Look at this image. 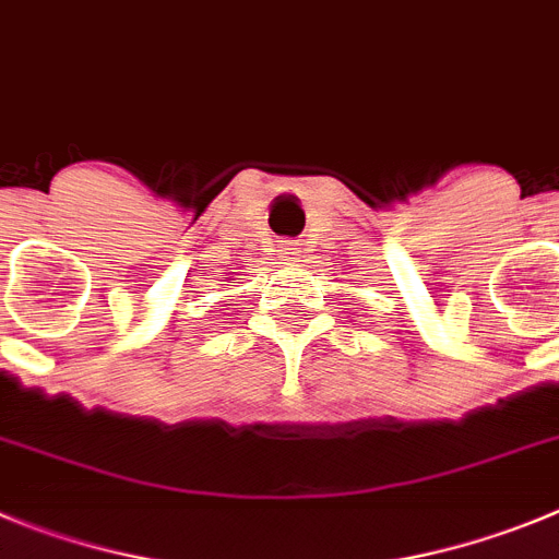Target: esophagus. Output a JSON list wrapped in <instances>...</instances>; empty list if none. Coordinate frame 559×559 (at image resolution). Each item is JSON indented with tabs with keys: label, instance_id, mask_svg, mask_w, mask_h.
Wrapping results in <instances>:
<instances>
[{
	"label": "esophagus",
	"instance_id": "34e87169",
	"mask_svg": "<svg viewBox=\"0 0 559 559\" xmlns=\"http://www.w3.org/2000/svg\"><path fill=\"white\" fill-rule=\"evenodd\" d=\"M280 254H283L285 260H296L299 258V243H296V240H283V243H280Z\"/></svg>",
	"mask_w": 559,
	"mask_h": 559
}]
</instances>
